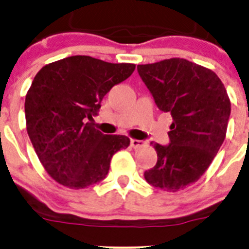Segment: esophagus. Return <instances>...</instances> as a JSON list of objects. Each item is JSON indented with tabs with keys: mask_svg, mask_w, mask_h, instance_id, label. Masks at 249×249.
<instances>
[{
	"mask_svg": "<svg viewBox=\"0 0 249 249\" xmlns=\"http://www.w3.org/2000/svg\"><path fill=\"white\" fill-rule=\"evenodd\" d=\"M145 145V143L143 142V141H141V140H131V147L132 148H135V149H137V148H142V147H144Z\"/></svg>",
	"mask_w": 249,
	"mask_h": 249,
	"instance_id": "obj_1",
	"label": "esophagus"
}]
</instances>
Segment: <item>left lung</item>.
I'll return each instance as SVG.
<instances>
[{"instance_id":"left-lung-1","label":"left lung","mask_w":249,"mask_h":249,"mask_svg":"<svg viewBox=\"0 0 249 249\" xmlns=\"http://www.w3.org/2000/svg\"><path fill=\"white\" fill-rule=\"evenodd\" d=\"M157 106L172 117L169 145L153 142L158 161L144 172L149 184L178 192L197 182L227 135L230 99L212 70L172 57L137 66Z\"/></svg>"}]
</instances>
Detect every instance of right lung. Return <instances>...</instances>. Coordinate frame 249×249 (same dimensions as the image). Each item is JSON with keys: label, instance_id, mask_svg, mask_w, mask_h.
I'll return each mask as SVG.
<instances>
[{"label": "right lung", "instance_id": "add662e5", "mask_svg": "<svg viewBox=\"0 0 249 249\" xmlns=\"http://www.w3.org/2000/svg\"><path fill=\"white\" fill-rule=\"evenodd\" d=\"M135 67L76 55L46 65L34 78L25 97L26 130L39 161L57 183L84 189L100 182L113 155L129 147V137L104 135L91 120L105 95Z\"/></svg>", "mask_w": 249, "mask_h": 249}]
</instances>
